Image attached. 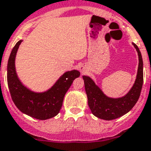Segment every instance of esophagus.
Segmentation results:
<instances>
[{
  "instance_id": "esophagus-1",
  "label": "esophagus",
  "mask_w": 151,
  "mask_h": 151,
  "mask_svg": "<svg viewBox=\"0 0 151 151\" xmlns=\"http://www.w3.org/2000/svg\"><path fill=\"white\" fill-rule=\"evenodd\" d=\"M79 70H80V72L82 73H85L86 72V67H85L83 65H82L80 67H79Z\"/></svg>"
}]
</instances>
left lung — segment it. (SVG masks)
Returning a JSON list of instances; mask_svg holds the SVG:
<instances>
[{"instance_id":"left-lung-1","label":"left lung","mask_w":151,"mask_h":151,"mask_svg":"<svg viewBox=\"0 0 151 151\" xmlns=\"http://www.w3.org/2000/svg\"><path fill=\"white\" fill-rule=\"evenodd\" d=\"M133 45L138 54V69L134 84L124 96L118 99L108 97L90 77L86 76H82L84 79L85 89L88 97V106L91 113L97 118L107 121L120 118L132 109L140 97L144 82L143 60L137 46L135 43H133Z\"/></svg>"}]
</instances>
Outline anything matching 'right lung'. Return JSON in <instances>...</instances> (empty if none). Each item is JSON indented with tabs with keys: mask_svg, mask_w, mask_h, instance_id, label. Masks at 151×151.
I'll use <instances>...</instances> for the list:
<instances>
[{
	"mask_svg": "<svg viewBox=\"0 0 151 151\" xmlns=\"http://www.w3.org/2000/svg\"><path fill=\"white\" fill-rule=\"evenodd\" d=\"M21 42L18 41L14 46L7 63V84L13 101L21 112L32 118L39 120L53 118L60 112L66 91L80 73L77 70L68 71L52 88L44 92L30 91L19 80L15 69V57Z\"/></svg>",
	"mask_w": 151,
	"mask_h": 151,
	"instance_id": "add662e5",
	"label": "right lung"
}]
</instances>
